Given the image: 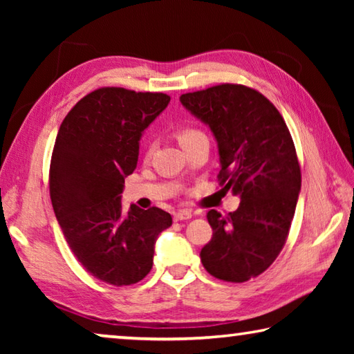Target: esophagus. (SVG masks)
Listing matches in <instances>:
<instances>
[{
  "instance_id": "esophagus-1",
  "label": "esophagus",
  "mask_w": 354,
  "mask_h": 354,
  "mask_svg": "<svg viewBox=\"0 0 354 354\" xmlns=\"http://www.w3.org/2000/svg\"><path fill=\"white\" fill-rule=\"evenodd\" d=\"M173 218H175V221L189 220V218H192V211H189V209H181V211L175 212V215H173Z\"/></svg>"
}]
</instances>
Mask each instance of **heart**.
<instances>
[{
  "label": "heart",
  "mask_w": 354,
  "mask_h": 354,
  "mask_svg": "<svg viewBox=\"0 0 354 354\" xmlns=\"http://www.w3.org/2000/svg\"><path fill=\"white\" fill-rule=\"evenodd\" d=\"M198 136H205V134H203L201 131H198V129L184 128V129H181V131H179V133H178V139H179V142L184 143V142H187V140L195 139V137H198Z\"/></svg>",
  "instance_id": "b5f03b06"
}]
</instances>
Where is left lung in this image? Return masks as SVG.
<instances>
[{"label":"left lung","instance_id":"1","mask_svg":"<svg viewBox=\"0 0 354 354\" xmlns=\"http://www.w3.org/2000/svg\"><path fill=\"white\" fill-rule=\"evenodd\" d=\"M179 101L211 129L218 178L241 200L227 217L207 212L214 232L201 262L215 278L243 283L272 266L289 234L301 190L290 133L277 107L250 87L221 84Z\"/></svg>","mask_w":354,"mask_h":354}]
</instances>
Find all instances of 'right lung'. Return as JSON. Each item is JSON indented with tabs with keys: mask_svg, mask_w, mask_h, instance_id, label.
<instances>
[{
	"mask_svg": "<svg viewBox=\"0 0 354 354\" xmlns=\"http://www.w3.org/2000/svg\"><path fill=\"white\" fill-rule=\"evenodd\" d=\"M169 103L165 93L98 88L77 101L59 128L50 169L53 209L76 259L107 284L145 278L156 241L171 226V215L159 207L122 209L142 136Z\"/></svg>",
	"mask_w": 354,
	"mask_h": 354,
	"instance_id": "1",
	"label": "right lung"
}]
</instances>
